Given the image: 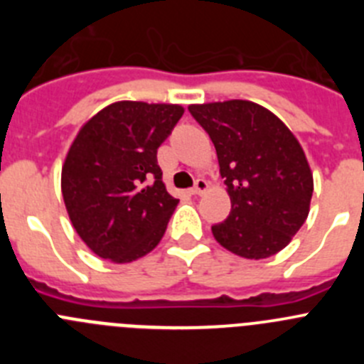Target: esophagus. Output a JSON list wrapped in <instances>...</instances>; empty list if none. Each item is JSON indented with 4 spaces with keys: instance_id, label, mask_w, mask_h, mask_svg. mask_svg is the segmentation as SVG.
Listing matches in <instances>:
<instances>
[{
    "instance_id": "obj_1",
    "label": "esophagus",
    "mask_w": 364,
    "mask_h": 364,
    "mask_svg": "<svg viewBox=\"0 0 364 364\" xmlns=\"http://www.w3.org/2000/svg\"><path fill=\"white\" fill-rule=\"evenodd\" d=\"M205 189H208V182L202 178H198L197 182H195V188H191V195H202V193H205Z\"/></svg>"
}]
</instances>
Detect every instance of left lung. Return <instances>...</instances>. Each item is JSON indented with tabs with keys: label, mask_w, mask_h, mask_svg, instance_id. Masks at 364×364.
<instances>
[{
	"label": "left lung",
	"mask_w": 364,
	"mask_h": 364,
	"mask_svg": "<svg viewBox=\"0 0 364 364\" xmlns=\"http://www.w3.org/2000/svg\"><path fill=\"white\" fill-rule=\"evenodd\" d=\"M189 112L210 134L231 211L211 226L222 247L244 259L284 250L310 213L314 176L284 122L247 100L193 104Z\"/></svg>",
	"instance_id": "obj_1"
}]
</instances>
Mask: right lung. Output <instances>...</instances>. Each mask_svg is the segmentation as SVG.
Listing matches in <instances>:
<instances>
[{
    "mask_svg": "<svg viewBox=\"0 0 364 364\" xmlns=\"http://www.w3.org/2000/svg\"><path fill=\"white\" fill-rule=\"evenodd\" d=\"M184 107L114 102L82 125L62 167V195L80 239L114 264L153 252L176 200L162 182L156 149Z\"/></svg>",
    "mask_w": 364,
    "mask_h": 364,
    "instance_id": "add662e5",
    "label": "right lung"
}]
</instances>
